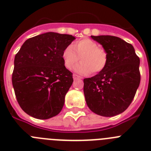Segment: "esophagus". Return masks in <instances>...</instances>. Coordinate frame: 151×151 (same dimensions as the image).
Segmentation results:
<instances>
[{"mask_svg": "<svg viewBox=\"0 0 151 151\" xmlns=\"http://www.w3.org/2000/svg\"><path fill=\"white\" fill-rule=\"evenodd\" d=\"M73 79L74 80H76V79H81L82 78V77H80L79 76H78V75L76 74H73Z\"/></svg>", "mask_w": 151, "mask_h": 151, "instance_id": "1", "label": "esophagus"}]
</instances>
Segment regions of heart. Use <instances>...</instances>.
Listing matches in <instances>:
<instances>
[{
    "mask_svg": "<svg viewBox=\"0 0 151 151\" xmlns=\"http://www.w3.org/2000/svg\"><path fill=\"white\" fill-rule=\"evenodd\" d=\"M78 59L81 62L75 66L74 70L78 74L88 76L92 71L94 73H100L106 67L107 54L99 47L97 42L84 38L76 41L63 50L62 60L66 69H71Z\"/></svg>",
    "mask_w": 151,
    "mask_h": 151,
    "instance_id": "b5f03b06",
    "label": "heart"
}]
</instances>
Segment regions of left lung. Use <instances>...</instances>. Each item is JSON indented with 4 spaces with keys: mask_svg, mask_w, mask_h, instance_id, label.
<instances>
[{
    "mask_svg": "<svg viewBox=\"0 0 151 151\" xmlns=\"http://www.w3.org/2000/svg\"><path fill=\"white\" fill-rule=\"evenodd\" d=\"M107 54L104 69L84 79V94L92 112L111 117L125 111L132 101L141 81L140 59L131 44L111 35L91 36Z\"/></svg>",
    "mask_w": 151,
    "mask_h": 151,
    "instance_id": "obj_1",
    "label": "left lung"
}]
</instances>
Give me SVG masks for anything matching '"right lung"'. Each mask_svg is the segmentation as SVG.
Returning <instances> with one entry per match:
<instances>
[{
    "label": "right lung",
    "instance_id": "obj_1",
    "mask_svg": "<svg viewBox=\"0 0 151 151\" xmlns=\"http://www.w3.org/2000/svg\"><path fill=\"white\" fill-rule=\"evenodd\" d=\"M75 39L71 35L44 33L26 40L16 54L12 83L19 104L31 116L47 119L62 110L73 82L62 53Z\"/></svg>",
    "mask_w": 151,
    "mask_h": 151
}]
</instances>
